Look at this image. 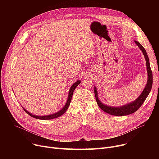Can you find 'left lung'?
I'll list each match as a JSON object with an SVG mask.
<instances>
[{"mask_svg":"<svg viewBox=\"0 0 159 159\" xmlns=\"http://www.w3.org/2000/svg\"><path fill=\"white\" fill-rule=\"evenodd\" d=\"M135 43L136 44L139 46L140 49L143 52L144 58L146 61V68H147V71H148V82L145 88L144 89L143 91L142 92L140 95L135 100V101H133L131 103H129L128 104L124 105L120 107H111L109 106H106L104 104H102L101 101H99L98 98V93H97V88H94V91H95V96L96 101L97 102L98 106L101 109L104 111V112L109 113L112 115L115 116H124V115H128L131 113H135L139 108L143 105L145 100L146 99L147 97L148 96L149 93H150V91L152 89V84H153V74L152 71L150 68V64H149V58L147 55L146 49L144 48V47L142 46L138 41L135 40Z\"/></svg>","mask_w":159,"mask_h":159,"instance_id":"1","label":"left lung"}]
</instances>
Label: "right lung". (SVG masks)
I'll list each match as a JSON object with an SVG mask.
<instances>
[{"instance_id":"obj_1","label":"right lung","mask_w":159,"mask_h":159,"mask_svg":"<svg viewBox=\"0 0 159 159\" xmlns=\"http://www.w3.org/2000/svg\"><path fill=\"white\" fill-rule=\"evenodd\" d=\"M80 83V80H78L77 82H75L74 84L71 86V87L69 91V93H68V100H67V102L65 104V106L63 107L62 109L60 111H58V112L52 114V115H46V116H37V115H32L31 113H30V112H28L26 110H25L24 108L22 107V108L24 109V110L26 111L29 115H30L33 118H35L37 119H40V120H49V119H55L58 117V116H61L62 115H63L66 110H68V107L70 106L71 101V98H72V95L73 93V91L75 90V89L77 87V86Z\"/></svg>"}]
</instances>
